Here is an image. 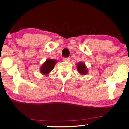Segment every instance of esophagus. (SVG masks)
<instances>
[{"instance_id":"esophagus-1","label":"esophagus","mask_w":129,"mask_h":129,"mask_svg":"<svg viewBox=\"0 0 129 129\" xmlns=\"http://www.w3.org/2000/svg\"><path fill=\"white\" fill-rule=\"evenodd\" d=\"M63 60H64V61H70V59L69 57H68V58H64V59H63Z\"/></svg>"}]
</instances>
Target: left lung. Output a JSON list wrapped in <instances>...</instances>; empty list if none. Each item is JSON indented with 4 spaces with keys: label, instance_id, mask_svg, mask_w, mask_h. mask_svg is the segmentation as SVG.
<instances>
[{
    "label": "left lung",
    "instance_id": "8db88e82",
    "mask_svg": "<svg viewBox=\"0 0 129 129\" xmlns=\"http://www.w3.org/2000/svg\"><path fill=\"white\" fill-rule=\"evenodd\" d=\"M77 70L81 75H86L88 73V69L86 66L85 63L80 61L77 64Z\"/></svg>",
    "mask_w": 129,
    "mask_h": 129
}]
</instances>
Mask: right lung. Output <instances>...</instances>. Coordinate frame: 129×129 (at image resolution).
Here are the masks:
<instances>
[{
  "label": "right lung",
  "mask_w": 129,
  "mask_h": 129,
  "mask_svg": "<svg viewBox=\"0 0 129 129\" xmlns=\"http://www.w3.org/2000/svg\"><path fill=\"white\" fill-rule=\"evenodd\" d=\"M57 60L54 59H47L42 64L40 68V72L42 75L47 76L53 69Z\"/></svg>",
  "instance_id": "right-lung-1"
}]
</instances>
